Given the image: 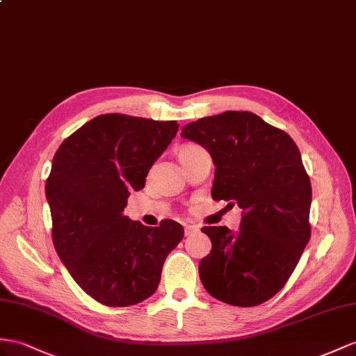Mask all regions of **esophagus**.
<instances>
[{
	"label": "esophagus",
	"mask_w": 356,
	"mask_h": 356,
	"mask_svg": "<svg viewBox=\"0 0 356 356\" xmlns=\"http://www.w3.org/2000/svg\"><path fill=\"white\" fill-rule=\"evenodd\" d=\"M197 232H200V227L195 224H189L185 227V234L191 236V234H195Z\"/></svg>",
	"instance_id": "34e87169"
}]
</instances>
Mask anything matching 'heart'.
<instances>
[{
    "label": "heart",
    "mask_w": 356,
    "mask_h": 356,
    "mask_svg": "<svg viewBox=\"0 0 356 356\" xmlns=\"http://www.w3.org/2000/svg\"><path fill=\"white\" fill-rule=\"evenodd\" d=\"M197 149H200L198 145H193V144H191V145H185V147H181V149H180V152H179V156H184L185 153H189V152L197 150Z\"/></svg>",
    "instance_id": "1"
}]
</instances>
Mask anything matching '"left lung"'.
Here are the masks:
<instances>
[{"instance_id":"1","label":"left lung","mask_w":356,"mask_h":356,"mask_svg":"<svg viewBox=\"0 0 356 356\" xmlns=\"http://www.w3.org/2000/svg\"><path fill=\"white\" fill-rule=\"evenodd\" d=\"M181 136L215 163L212 198L242 209L238 232L203 227L212 250L198 265L209 295L254 307L286 284L309 239L312 184L290 136L248 111L203 117Z\"/></svg>"}]
</instances>
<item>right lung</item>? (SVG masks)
<instances>
[{
    "label": "right lung",
    "instance_id": "add662e5",
    "mask_svg": "<svg viewBox=\"0 0 356 356\" xmlns=\"http://www.w3.org/2000/svg\"><path fill=\"white\" fill-rule=\"evenodd\" d=\"M179 131L177 122L104 114L63 141L44 193L52 242L78 286L97 302L129 307L158 289L163 261L184 227L163 220L145 227L124 216L154 162Z\"/></svg>",
    "mask_w": 356,
    "mask_h": 356
}]
</instances>
